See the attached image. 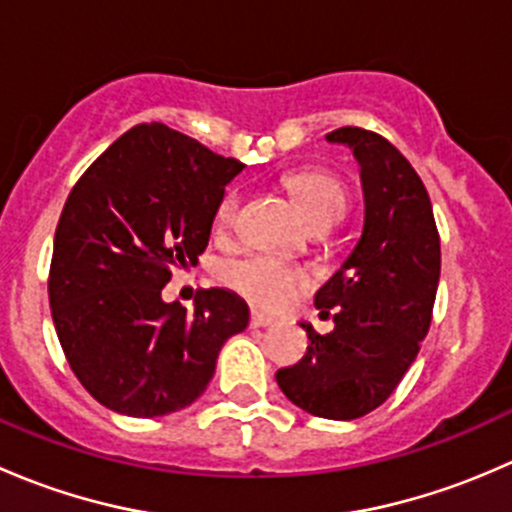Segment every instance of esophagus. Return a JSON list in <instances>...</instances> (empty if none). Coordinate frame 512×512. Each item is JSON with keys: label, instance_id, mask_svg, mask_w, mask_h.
Segmentation results:
<instances>
[{"label": "esophagus", "instance_id": "1", "mask_svg": "<svg viewBox=\"0 0 512 512\" xmlns=\"http://www.w3.org/2000/svg\"><path fill=\"white\" fill-rule=\"evenodd\" d=\"M277 319H272V317H267V314H262V312H252L250 314V327H255V329H260V327H272V324H275Z\"/></svg>", "mask_w": 512, "mask_h": 512}]
</instances>
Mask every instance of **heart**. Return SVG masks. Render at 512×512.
<instances>
[{"label": "heart", "mask_w": 512, "mask_h": 512, "mask_svg": "<svg viewBox=\"0 0 512 512\" xmlns=\"http://www.w3.org/2000/svg\"><path fill=\"white\" fill-rule=\"evenodd\" d=\"M285 188L307 215L309 223L339 218L344 210V190L334 175L319 168H302L285 175ZM240 210V193L227 190L215 208V230L223 232L235 223ZM227 287L235 289L247 302L265 309H285L309 285V272L292 262L272 255H250L245 260L227 262L223 270Z\"/></svg>", "instance_id": "obj_1"}]
</instances>
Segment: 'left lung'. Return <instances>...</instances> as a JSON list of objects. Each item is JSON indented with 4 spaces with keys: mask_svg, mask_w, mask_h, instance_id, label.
I'll list each match as a JSON object with an SVG mask.
<instances>
[{
    "mask_svg": "<svg viewBox=\"0 0 512 512\" xmlns=\"http://www.w3.org/2000/svg\"><path fill=\"white\" fill-rule=\"evenodd\" d=\"M327 141L347 143L361 165L364 232L342 270L314 297L334 332L309 324L307 354L277 371L294 406L319 418L352 421L379 409L431 327L441 275V237L426 185L394 143L344 126Z\"/></svg>",
    "mask_w": 512,
    "mask_h": 512,
    "instance_id": "obj_1",
    "label": "left lung"
}]
</instances>
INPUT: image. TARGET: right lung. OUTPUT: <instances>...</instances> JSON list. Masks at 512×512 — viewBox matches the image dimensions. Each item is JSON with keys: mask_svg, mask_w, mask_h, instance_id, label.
<instances>
[{"mask_svg": "<svg viewBox=\"0 0 512 512\" xmlns=\"http://www.w3.org/2000/svg\"><path fill=\"white\" fill-rule=\"evenodd\" d=\"M242 168L163 123H138L71 188L49 267L51 319L71 371L106 409H185L247 327V304L227 289H200L193 312L160 297L175 267L203 255Z\"/></svg>", "mask_w": 512, "mask_h": 512, "instance_id": "right-lung-1", "label": "right lung"}]
</instances>
